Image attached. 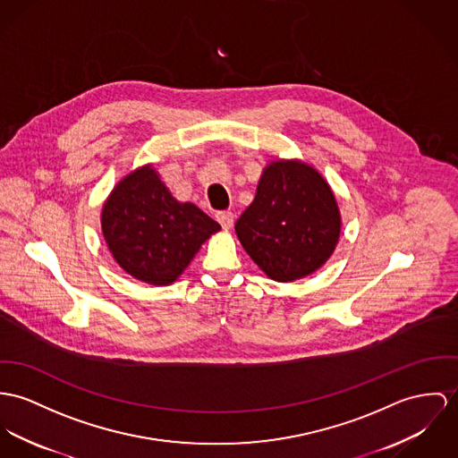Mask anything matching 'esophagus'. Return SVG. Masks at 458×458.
<instances>
[{
  "mask_svg": "<svg viewBox=\"0 0 458 458\" xmlns=\"http://www.w3.org/2000/svg\"><path fill=\"white\" fill-rule=\"evenodd\" d=\"M216 219H217V223L223 226V230H230V228L233 226V212H216Z\"/></svg>",
  "mask_w": 458,
  "mask_h": 458,
  "instance_id": "1",
  "label": "esophagus"
}]
</instances>
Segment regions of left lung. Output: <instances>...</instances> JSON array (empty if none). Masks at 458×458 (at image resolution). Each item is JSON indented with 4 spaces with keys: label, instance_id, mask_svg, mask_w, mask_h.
Returning <instances> with one entry per match:
<instances>
[{
    "label": "left lung",
    "instance_id": "left-lung-1",
    "mask_svg": "<svg viewBox=\"0 0 458 458\" xmlns=\"http://www.w3.org/2000/svg\"><path fill=\"white\" fill-rule=\"evenodd\" d=\"M340 230L342 216L327 181L298 160L268 164L252 204L235 223L250 259L279 282L314 274L333 254Z\"/></svg>",
    "mask_w": 458,
    "mask_h": 458
}]
</instances>
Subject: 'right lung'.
Here are the masks:
<instances>
[{"mask_svg":"<svg viewBox=\"0 0 458 458\" xmlns=\"http://www.w3.org/2000/svg\"><path fill=\"white\" fill-rule=\"evenodd\" d=\"M114 261L134 279L169 285L221 226L191 202H177L151 165L123 177L103 206Z\"/></svg>","mask_w":458,"mask_h":458,"instance_id":"1","label":"right lung"}]
</instances>
